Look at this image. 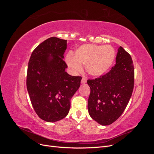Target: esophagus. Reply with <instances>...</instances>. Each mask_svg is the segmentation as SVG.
<instances>
[{"label": "esophagus", "instance_id": "esophagus-1", "mask_svg": "<svg viewBox=\"0 0 154 154\" xmlns=\"http://www.w3.org/2000/svg\"><path fill=\"white\" fill-rule=\"evenodd\" d=\"M87 82V80L86 78L83 77L82 79V81H81V83H82V84H84V83H85Z\"/></svg>", "mask_w": 154, "mask_h": 154}]
</instances>
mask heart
<instances>
[{
	"label": "heart",
	"mask_w": 154,
	"mask_h": 154,
	"mask_svg": "<svg viewBox=\"0 0 154 154\" xmlns=\"http://www.w3.org/2000/svg\"><path fill=\"white\" fill-rule=\"evenodd\" d=\"M115 57L116 51L111 45L83 44L74 51L73 56L68 54L66 61L74 73L81 72L82 66H84L91 76H101L109 71Z\"/></svg>",
	"instance_id": "1"
}]
</instances>
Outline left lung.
<instances>
[{
	"mask_svg": "<svg viewBox=\"0 0 154 154\" xmlns=\"http://www.w3.org/2000/svg\"><path fill=\"white\" fill-rule=\"evenodd\" d=\"M116 63L108 73L87 81L91 88L88 100V114L103 126L114 123L123 114L134 88L132 59L121 46L118 50Z\"/></svg>",
	"mask_w": 154,
	"mask_h": 154,
	"instance_id": "8db88e82",
	"label": "left lung"
}]
</instances>
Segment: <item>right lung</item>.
<instances>
[{
	"label": "right lung",
	"mask_w": 154,
	"mask_h": 154,
	"mask_svg": "<svg viewBox=\"0 0 154 154\" xmlns=\"http://www.w3.org/2000/svg\"><path fill=\"white\" fill-rule=\"evenodd\" d=\"M67 40L51 37L32 51L27 73V89L38 117L56 122L68 114L71 99L80 86L82 78L66 72L63 61Z\"/></svg>",
	"instance_id": "1"
}]
</instances>
